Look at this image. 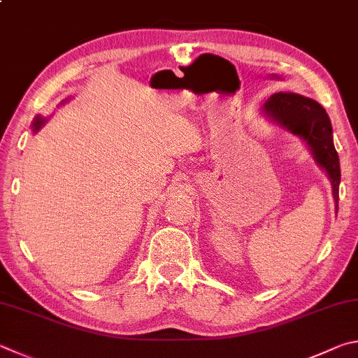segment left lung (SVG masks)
I'll return each instance as SVG.
<instances>
[{
	"label": "left lung",
	"instance_id": "obj_1",
	"mask_svg": "<svg viewBox=\"0 0 358 358\" xmlns=\"http://www.w3.org/2000/svg\"><path fill=\"white\" fill-rule=\"evenodd\" d=\"M263 114L289 133L307 142L311 153L332 181L334 199L338 211V186H340V159L334 145L332 123L320 103L308 96L277 92L263 105Z\"/></svg>",
	"mask_w": 358,
	"mask_h": 358
}]
</instances>
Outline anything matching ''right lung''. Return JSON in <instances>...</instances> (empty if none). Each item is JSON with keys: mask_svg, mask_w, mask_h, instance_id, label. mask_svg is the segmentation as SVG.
I'll use <instances>...</instances> for the list:
<instances>
[{"mask_svg": "<svg viewBox=\"0 0 358 358\" xmlns=\"http://www.w3.org/2000/svg\"><path fill=\"white\" fill-rule=\"evenodd\" d=\"M43 123H45V119H43V117H41V115H37V117H36V119H34V122H32V131H34V133H37V131H38V129H41V128H42V125H43Z\"/></svg>", "mask_w": 358, "mask_h": 358, "instance_id": "right-lung-1", "label": "right lung"}]
</instances>
